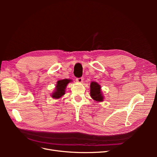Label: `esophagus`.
<instances>
[{
	"label": "esophagus",
	"instance_id": "34e87169",
	"mask_svg": "<svg viewBox=\"0 0 157 157\" xmlns=\"http://www.w3.org/2000/svg\"><path fill=\"white\" fill-rule=\"evenodd\" d=\"M83 78L82 77H80V78H77V79H76V80H77V82H78V83H82L83 82Z\"/></svg>",
	"mask_w": 157,
	"mask_h": 157
}]
</instances>
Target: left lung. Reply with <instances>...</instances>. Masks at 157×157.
<instances>
[{"mask_svg": "<svg viewBox=\"0 0 157 157\" xmlns=\"http://www.w3.org/2000/svg\"><path fill=\"white\" fill-rule=\"evenodd\" d=\"M90 96L96 101H103L101 86L96 82H92L90 84Z\"/></svg>", "mask_w": 157, "mask_h": 157, "instance_id": "obj_1", "label": "left lung"}]
</instances>
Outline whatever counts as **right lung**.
<instances>
[{
    "instance_id": "obj_1",
    "label": "right lung",
    "mask_w": 157,
    "mask_h": 157,
    "mask_svg": "<svg viewBox=\"0 0 157 157\" xmlns=\"http://www.w3.org/2000/svg\"><path fill=\"white\" fill-rule=\"evenodd\" d=\"M72 81L71 79H63L58 80L56 86L55 91L52 93V97L54 99H59L65 94V88L67 84Z\"/></svg>"
}]
</instances>
